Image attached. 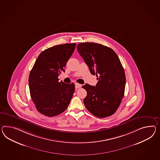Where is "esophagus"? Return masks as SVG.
<instances>
[{
	"label": "esophagus",
	"instance_id": "34e87169",
	"mask_svg": "<svg viewBox=\"0 0 160 160\" xmlns=\"http://www.w3.org/2000/svg\"><path fill=\"white\" fill-rule=\"evenodd\" d=\"M75 88H76V89L80 88H81V86H82V85H81V84H79V83H75Z\"/></svg>",
	"mask_w": 160,
	"mask_h": 160
}]
</instances>
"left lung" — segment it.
<instances>
[{
    "label": "left lung",
    "mask_w": 160,
    "mask_h": 160,
    "mask_svg": "<svg viewBox=\"0 0 160 160\" xmlns=\"http://www.w3.org/2000/svg\"><path fill=\"white\" fill-rule=\"evenodd\" d=\"M77 50L91 74L98 77L96 86H82L87 92L83 100L86 108L98 118L114 114L123 98L126 83L118 56L110 48L92 42L79 43Z\"/></svg>",
    "instance_id": "1"
}]
</instances>
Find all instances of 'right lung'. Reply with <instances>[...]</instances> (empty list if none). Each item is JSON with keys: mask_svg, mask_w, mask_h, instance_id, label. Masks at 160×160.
Returning <instances> with one entry per match:
<instances>
[{"mask_svg": "<svg viewBox=\"0 0 160 160\" xmlns=\"http://www.w3.org/2000/svg\"><path fill=\"white\" fill-rule=\"evenodd\" d=\"M76 43L54 46L43 51L29 76L31 98L37 110L47 117L62 114L70 104L75 92L74 83L58 82V77L75 49Z\"/></svg>", "mask_w": 160, "mask_h": 160, "instance_id": "add662e5", "label": "right lung"}]
</instances>
